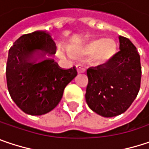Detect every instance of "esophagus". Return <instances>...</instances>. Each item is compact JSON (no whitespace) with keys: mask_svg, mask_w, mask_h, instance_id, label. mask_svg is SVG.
<instances>
[{"mask_svg":"<svg viewBox=\"0 0 149 149\" xmlns=\"http://www.w3.org/2000/svg\"><path fill=\"white\" fill-rule=\"evenodd\" d=\"M77 69L78 73H84V72H85V71H86L85 67H84L83 65H77Z\"/></svg>","mask_w":149,"mask_h":149,"instance_id":"obj_1","label":"esophagus"}]
</instances>
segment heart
Listing matches in <instances>:
<instances>
[{
	"label": "heart",
	"mask_w": 149,
	"mask_h": 149,
	"mask_svg": "<svg viewBox=\"0 0 149 149\" xmlns=\"http://www.w3.org/2000/svg\"><path fill=\"white\" fill-rule=\"evenodd\" d=\"M118 43L111 38H97L77 48L76 52L89 56L95 65H106L113 61L118 53Z\"/></svg>",
	"instance_id": "1"
}]
</instances>
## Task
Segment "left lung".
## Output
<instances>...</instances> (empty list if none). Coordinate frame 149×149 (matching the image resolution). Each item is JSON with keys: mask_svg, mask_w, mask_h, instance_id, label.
<instances>
[{"mask_svg": "<svg viewBox=\"0 0 149 149\" xmlns=\"http://www.w3.org/2000/svg\"><path fill=\"white\" fill-rule=\"evenodd\" d=\"M119 49L108 64L87 70L85 99L88 107L102 117L125 113L136 99L141 85L140 55L128 38L119 36Z\"/></svg>", "mask_w": 149, "mask_h": 149, "instance_id": "left-lung-1", "label": "left lung"}]
</instances>
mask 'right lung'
<instances>
[{
	"label": "right lung",
	"mask_w": 149,
	"mask_h": 149,
	"mask_svg": "<svg viewBox=\"0 0 149 149\" xmlns=\"http://www.w3.org/2000/svg\"><path fill=\"white\" fill-rule=\"evenodd\" d=\"M56 44L49 33L36 31L21 36L8 52L7 84L11 98L30 115H42L61 102L65 86L77 75L63 70L52 59Z\"/></svg>",
	"instance_id": "obj_1"
}]
</instances>
